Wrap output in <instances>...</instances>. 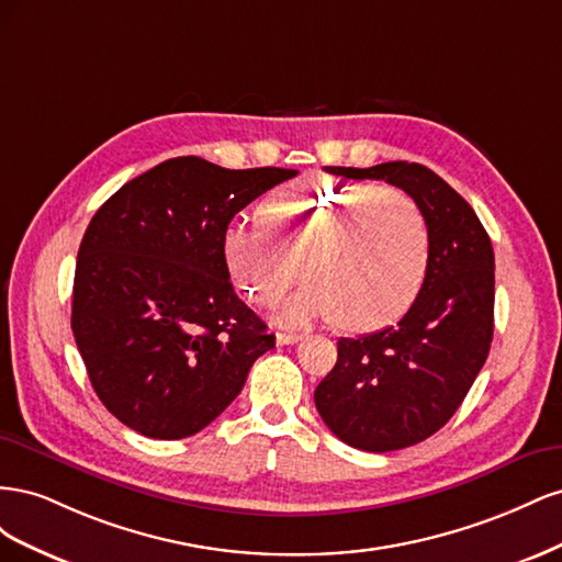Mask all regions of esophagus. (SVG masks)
<instances>
[{"instance_id": "obj_1", "label": "esophagus", "mask_w": 562, "mask_h": 562, "mask_svg": "<svg viewBox=\"0 0 562 562\" xmlns=\"http://www.w3.org/2000/svg\"><path fill=\"white\" fill-rule=\"evenodd\" d=\"M302 335L297 333H277V345H297Z\"/></svg>"}]
</instances>
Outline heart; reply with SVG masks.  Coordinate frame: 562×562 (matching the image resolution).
<instances>
[{
  "mask_svg": "<svg viewBox=\"0 0 562 562\" xmlns=\"http://www.w3.org/2000/svg\"><path fill=\"white\" fill-rule=\"evenodd\" d=\"M431 236L417 203L394 187L304 184L271 196L262 220H236L223 236V258L236 288L260 307L300 277L310 281L283 302L291 328L337 318L347 330H372L398 318L429 269Z\"/></svg>",
  "mask_w": 562,
  "mask_h": 562,
  "instance_id": "obj_1",
  "label": "heart"
}]
</instances>
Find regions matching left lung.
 <instances>
[{"mask_svg":"<svg viewBox=\"0 0 562 562\" xmlns=\"http://www.w3.org/2000/svg\"><path fill=\"white\" fill-rule=\"evenodd\" d=\"M353 180H384L427 217L429 269L394 326L337 342V363L314 391L316 411L347 446L389 452L429 438L462 405L495 328V252L479 215L422 164L328 166Z\"/></svg>","mask_w":562,"mask_h":562,"instance_id":"obj_1","label":"left lung"}]
</instances>
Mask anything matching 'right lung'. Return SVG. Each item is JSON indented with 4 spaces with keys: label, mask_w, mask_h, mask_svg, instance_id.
Here are the masks:
<instances>
[{
    "label": "right lung",
    "mask_w": 562,
    "mask_h": 562,
    "mask_svg": "<svg viewBox=\"0 0 562 562\" xmlns=\"http://www.w3.org/2000/svg\"><path fill=\"white\" fill-rule=\"evenodd\" d=\"M291 168L168 159L98 209L83 234L72 333L98 398L147 438L194 436L239 396L274 335L234 293L232 217Z\"/></svg>",
    "instance_id": "right-lung-1"
}]
</instances>
